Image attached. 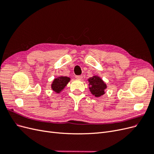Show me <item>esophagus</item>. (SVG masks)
Masks as SVG:
<instances>
[{
  "label": "esophagus",
  "mask_w": 154,
  "mask_h": 154,
  "mask_svg": "<svg viewBox=\"0 0 154 154\" xmlns=\"http://www.w3.org/2000/svg\"><path fill=\"white\" fill-rule=\"evenodd\" d=\"M82 78H83V76H81V75L76 76V78L77 79V80H82Z\"/></svg>",
  "instance_id": "obj_1"
}]
</instances>
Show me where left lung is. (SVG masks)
<instances>
[{
    "label": "left lung",
    "mask_w": 154,
    "mask_h": 154,
    "mask_svg": "<svg viewBox=\"0 0 154 154\" xmlns=\"http://www.w3.org/2000/svg\"><path fill=\"white\" fill-rule=\"evenodd\" d=\"M89 82V88L92 94L96 97H100L105 94L104 90L106 88V85L101 79L94 76L88 79Z\"/></svg>",
    "instance_id": "1"
}]
</instances>
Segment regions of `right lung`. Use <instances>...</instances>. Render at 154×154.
I'll list each match as a JSON object with an SVG mask.
<instances>
[{
    "instance_id": "right-lung-1",
    "label": "right lung",
    "mask_w": 154,
    "mask_h": 154,
    "mask_svg": "<svg viewBox=\"0 0 154 154\" xmlns=\"http://www.w3.org/2000/svg\"><path fill=\"white\" fill-rule=\"evenodd\" d=\"M70 81V78L66 76H60L54 80L51 87L52 89L56 92L59 93L61 92L64 87L67 85L68 82Z\"/></svg>"
}]
</instances>
